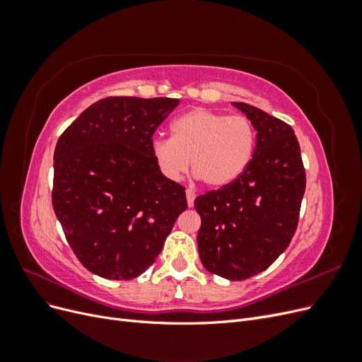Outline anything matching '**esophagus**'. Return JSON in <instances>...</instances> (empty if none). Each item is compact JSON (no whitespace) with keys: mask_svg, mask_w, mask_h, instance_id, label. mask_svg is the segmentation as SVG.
Instances as JSON below:
<instances>
[{"mask_svg":"<svg viewBox=\"0 0 362 362\" xmlns=\"http://www.w3.org/2000/svg\"><path fill=\"white\" fill-rule=\"evenodd\" d=\"M185 196H187V205H189V206H193L196 194H194L192 190H187V192H185Z\"/></svg>","mask_w":362,"mask_h":362,"instance_id":"1","label":"esophagus"}]
</instances>
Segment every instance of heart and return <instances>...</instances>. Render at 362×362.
<instances>
[{"instance_id": "obj_1", "label": "heart", "mask_w": 362, "mask_h": 362, "mask_svg": "<svg viewBox=\"0 0 362 362\" xmlns=\"http://www.w3.org/2000/svg\"><path fill=\"white\" fill-rule=\"evenodd\" d=\"M257 133L246 116L194 108L172 122V137L152 141L164 177L177 181L190 168L211 189L240 178L254 156Z\"/></svg>"}]
</instances>
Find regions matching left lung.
I'll return each instance as SVG.
<instances>
[{
  "label": "left lung",
  "instance_id": "obj_1",
  "mask_svg": "<svg viewBox=\"0 0 362 362\" xmlns=\"http://www.w3.org/2000/svg\"><path fill=\"white\" fill-rule=\"evenodd\" d=\"M254 124L257 145L234 182L194 199L204 267L229 281L264 272L286 250L299 222L305 169L293 128L259 108L233 103Z\"/></svg>",
  "mask_w": 362,
  "mask_h": 362
}]
</instances>
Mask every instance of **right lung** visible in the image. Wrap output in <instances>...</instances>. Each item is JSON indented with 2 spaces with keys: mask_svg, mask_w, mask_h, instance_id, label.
Here are the masks:
<instances>
[{
  "mask_svg": "<svg viewBox=\"0 0 362 362\" xmlns=\"http://www.w3.org/2000/svg\"><path fill=\"white\" fill-rule=\"evenodd\" d=\"M178 103L104 98L59 137L52 206L75 257L98 276L141 275L187 208L185 189L152 156V136Z\"/></svg>",
  "mask_w": 362,
  "mask_h": 362,
  "instance_id": "right-lung-1",
  "label": "right lung"
}]
</instances>
